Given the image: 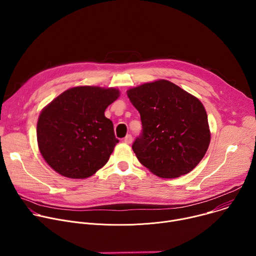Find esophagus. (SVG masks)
Segmentation results:
<instances>
[{
	"label": "esophagus",
	"mask_w": 256,
	"mask_h": 256,
	"mask_svg": "<svg viewBox=\"0 0 256 256\" xmlns=\"http://www.w3.org/2000/svg\"><path fill=\"white\" fill-rule=\"evenodd\" d=\"M124 142H126V144H132V134H128L124 138Z\"/></svg>",
	"instance_id": "34e87169"
}]
</instances>
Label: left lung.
Returning <instances> with one entry per match:
<instances>
[{
  "mask_svg": "<svg viewBox=\"0 0 256 256\" xmlns=\"http://www.w3.org/2000/svg\"><path fill=\"white\" fill-rule=\"evenodd\" d=\"M128 96L140 116L142 132L132 146L140 164L163 178L190 172L210 140L202 102L166 80L130 89Z\"/></svg>",
  "mask_w": 256,
  "mask_h": 256,
  "instance_id": "1",
  "label": "left lung"
}]
</instances>
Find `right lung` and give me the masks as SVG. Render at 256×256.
<instances>
[{
	"mask_svg": "<svg viewBox=\"0 0 256 256\" xmlns=\"http://www.w3.org/2000/svg\"><path fill=\"white\" fill-rule=\"evenodd\" d=\"M120 96L114 88L68 89L42 112L38 142L46 163L62 176L83 179L108 161L116 144L112 122L105 109Z\"/></svg>",
	"mask_w": 256,
	"mask_h": 256,
	"instance_id": "1",
	"label": "right lung"
}]
</instances>
